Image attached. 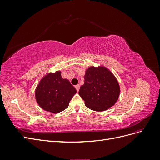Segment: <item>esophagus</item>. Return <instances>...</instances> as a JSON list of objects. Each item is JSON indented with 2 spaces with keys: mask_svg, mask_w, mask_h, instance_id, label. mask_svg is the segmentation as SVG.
I'll list each match as a JSON object with an SVG mask.
<instances>
[{
  "mask_svg": "<svg viewBox=\"0 0 160 160\" xmlns=\"http://www.w3.org/2000/svg\"><path fill=\"white\" fill-rule=\"evenodd\" d=\"M79 88H80V85L78 84V85H75V88H76V89H77V91H79Z\"/></svg>",
  "mask_w": 160,
  "mask_h": 160,
  "instance_id": "obj_1",
  "label": "esophagus"
}]
</instances>
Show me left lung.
I'll return each mask as SVG.
<instances>
[{"instance_id":"1","label":"left lung","mask_w":160,"mask_h":160,"mask_svg":"<svg viewBox=\"0 0 160 160\" xmlns=\"http://www.w3.org/2000/svg\"><path fill=\"white\" fill-rule=\"evenodd\" d=\"M79 94L91 110L103 111L113 106L119 97L120 87L115 77L103 66L89 67Z\"/></svg>"}]
</instances>
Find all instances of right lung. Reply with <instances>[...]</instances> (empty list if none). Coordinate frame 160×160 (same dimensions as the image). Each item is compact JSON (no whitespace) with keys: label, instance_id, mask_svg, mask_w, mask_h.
Masks as SVG:
<instances>
[{"label":"right lung","instance_id":"add662e5","mask_svg":"<svg viewBox=\"0 0 160 160\" xmlns=\"http://www.w3.org/2000/svg\"><path fill=\"white\" fill-rule=\"evenodd\" d=\"M76 93L69 81L62 79L61 72L58 71L42 77L35 89V99L42 109L58 113L68 108Z\"/></svg>","mask_w":160,"mask_h":160}]
</instances>
